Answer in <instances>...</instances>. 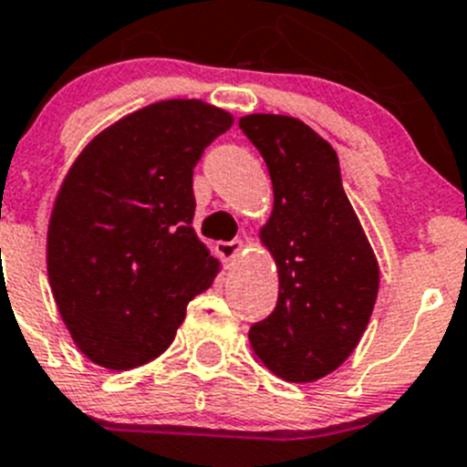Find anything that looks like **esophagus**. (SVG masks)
<instances>
[{
	"instance_id": "34e87169",
	"label": "esophagus",
	"mask_w": 467,
	"mask_h": 467,
	"mask_svg": "<svg viewBox=\"0 0 467 467\" xmlns=\"http://www.w3.org/2000/svg\"><path fill=\"white\" fill-rule=\"evenodd\" d=\"M242 246H244V244L239 242V239H234V242H216V253H219L221 260L230 262V260H234V257L239 255Z\"/></svg>"
}]
</instances>
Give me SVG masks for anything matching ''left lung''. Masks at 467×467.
<instances>
[{"instance_id":"obj_1","label":"left lung","mask_w":467,"mask_h":467,"mask_svg":"<svg viewBox=\"0 0 467 467\" xmlns=\"http://www.w3.org/2000/svg\"><path fill=\"white\" fill-rule=\"evenodd\" d=\"M239 128L274 184V212L260 239L278 266V303L251 326L248 339L257 360L283 381H317L363 337L377 303L379 262L328 141L275 113L244 116Z\"/></svg>"}]
</instances>
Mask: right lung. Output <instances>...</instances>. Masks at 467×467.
Instances as JSON below:
<instances>
[{
    "mask_svg": "<svg viewBox=\"0 0 467 467\" xmlns=\"http://www.w3.org/2000/svg\"><path fill=\"white\" fill-rule=\"evenodd\" d=\"M233 116L201 99L130 113L81 150L47 228V274L81 354L107 369L161 356L219 271L193 230V169Z\"/></svg>",
    "mask_w": 467,
    "mask_h": 467,
    "instance_id": "right-lung-1",
    "label": "right lung"
}]
</instances>
